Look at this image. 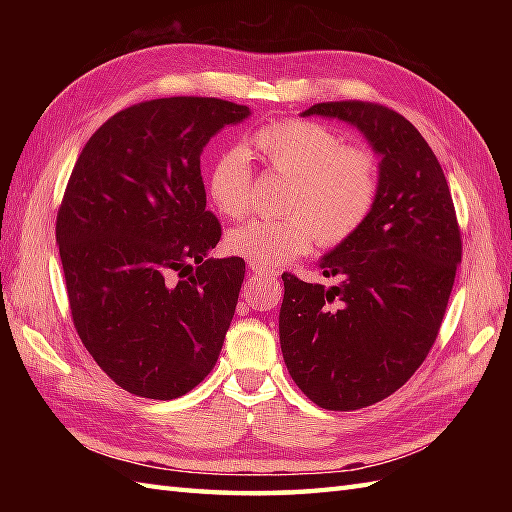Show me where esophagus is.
Segmentation results:
<instances>
[{"mask_svg":"<svg viewBox=\"0 0 512 512\" xmlns=\"http://www.w3.org/2000/svg\"><path fill=\"white\" fill-rule=\"evenodd\" d=\"M250 275L253 277H275V273H273V268H268V266H262V264H250Z\"/></svg>","mask_w":512,"mask_h":512,"instance_id":"1","label":"esophagus"}]
</instances>
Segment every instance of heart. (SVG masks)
Returning <instances> with one entry per match:
<instances>
[{"label":"heart","mask_w":512,"mask_h":512,"mask_svg":"<svg viewBox=\"0 0 512 512\" xmlns=\"http://www.w3.org/2000/svg\"><path fill=\"white\" fill-rule=\"evenodd\" d=\"M268 171L286 178L277 217H262L228 233L226 246L250 264L277 266L308 253L314 242L336 248L352 239L378 200V165L363 147H347L339 134L290 118L250 136ZM215 209L244 217L253 204V167L242 147H228L206 176Z\"/></svg>","instance_id":"obj_1"}]
</instances>
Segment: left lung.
Masks as SVG:
<instances>
[{
	"instance_id": "obj_1",
	"label": "left lung",
	"mask_w": 512,
	"mask_h": 512,
	"mask_svg": "<svg viewBox=\"0 0 512 512\" xmlns=\"http://www.w3.org/2000/svg\"><path fill=\"white\" fill-rule=\"evenodd\" d=\"M352 123L380 156L365 226L321 259L325 288L284 273L279 341L292 380L314 405L354 411L400 389L436 343L462 262L451 191L427 140L405 116L367 101L317 103Z\"/></svg>"
}]
</instances>
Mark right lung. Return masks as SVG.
<instances>
[{"label": "right lung", "mask_w": 512, "mask_h": 512, "mask_svg": "<svg viewBox=\"0 0 512 512\" xmlns=\"http://www.w3.org/2000/svg\"><path fill=\"white\" fill-rule=\"evenodd\" d=\"M250 114L209 96L143 101L85 143L57 213L70 314L118 387L171 400L200 385L233 321L246 264L213 259L204 145Z\"/></svg>", "instance_id": "right-lung-1"}]
</instances>
